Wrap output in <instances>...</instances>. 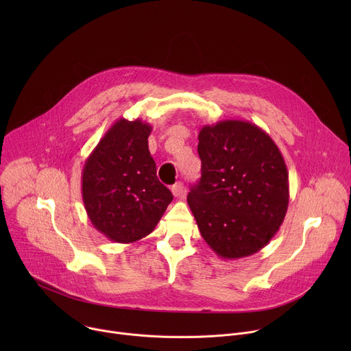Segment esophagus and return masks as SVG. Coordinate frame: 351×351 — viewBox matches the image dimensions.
<instances>
[{
	"mask_svg": "<svg viewBox=\"0 0 351 351\" xmlns=\"http://www.w3.org/2000/svg\"><path fill=\"white\" fill-rule=\"evenodd\" d=\"M171 191H172V194H173L175 197H179V198L184 197V194H186V189H184V186H183L182 182L175 183V184L171 187Z\"/></svg>",
	"mask_w": 351,
	"mask_h": 351,
	"instance_id": "esophagus-1",
	"label": "esophagus"
}]
</instances>
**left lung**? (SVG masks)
<instances>
[{"instance_id": "obj_1", "label": "left lung", "mask_w": 351, "mask_h": 351, "mask_svg": "<svg viewBox=\"0 0 351 351\" xmlns=\"http://www.w3.org/2000/svg\"><path fill=\"white\" fill-rule=\"evenodd\" d=\"M202 179L187 203L214 253L253 256L275 236L289 206V172L275 141L257 125L226 119L198 133Z\"/></svg>"}]
</instances>
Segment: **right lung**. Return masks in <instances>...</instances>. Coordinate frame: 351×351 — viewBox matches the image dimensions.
<instances>
[{"label": "right lung", "instance_id": "right-lung-1", "mask_svg": "<svg viewBox=\"0 0 351 351\" xmlns=\"http://www.w3.org/2000/svg\"><path fill=\"white\" fill-rule=\"evenodd\" d=\"M153 128L141 119H118L84 162L82 197L93 226L115 243H134L152 233L172 193L157 178L149 154Z\"/></svg>", "mask_w": 351, "mask_h": 351}]
</instances>
